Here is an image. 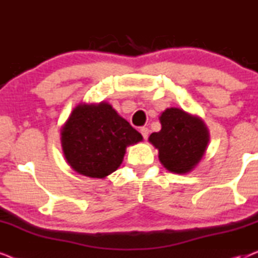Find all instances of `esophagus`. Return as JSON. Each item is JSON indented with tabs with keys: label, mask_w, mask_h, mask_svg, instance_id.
I'll return each mask as SVG.
<instances>
[{
	"label": "esophagus",
	"mask_w": 258,
	"mask_h": 258,
	"mask_svg": "<svg viewBox=\"0 0 258 258\" xmlns=\"http://www.w3.org/2000/svg\"><path fill=\"white\" fill-rule=\"evenodd\" d=\"M141 134H142V136L144 137V140L148 139V136H149V129L146 128V126H142V128L140 129Z\"/></svg>",
	"instance_id": "34e87169"
}]
</instances>
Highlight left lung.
Returning <instances> with one entry per match:
<instances>
[{
  "instance_id": "left-lung-1",
  "label": "left lung",
  "mask_w": 258,
  "mask_h": 258,
  "mask_svg": "<svg viewBox=\"0 0 258 258\" xmlns=\"http://www.w3.org/2000/svg\"><path fill=\"white\" fill-rule=\"evenodd\" d=\"M162 128L149 136L167 170L184 175L192 171L206 154L210 135L202 118L179 108H167L160 116Z\"/></svg>"
}]
</instances>
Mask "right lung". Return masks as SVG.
I'll list each match as a JSON object with an SVG mask.
<instances>
[{"label":"right lung","mask_w":258,"mask_h":258,"mask_svg":"<svg viewBox=\"0 0 258 258\" xmlns=\"http://www.w3.org/2000/svg\"><path fill=\"white\" fill-rule=\"evenodd\" d=\"M142 140V135L104 101L81 102L61 128L67 162L77 174L91 178H105L117 170L126 148Z\"/></svg>","instance_id":"obj_1"}]
</instances>
